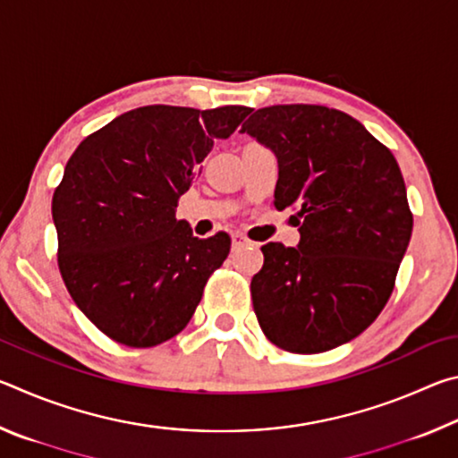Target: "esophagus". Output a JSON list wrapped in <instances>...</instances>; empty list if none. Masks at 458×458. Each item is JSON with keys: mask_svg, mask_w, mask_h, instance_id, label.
Instances as JSON below:
<instances>
[{"mask_svg": "<svg viewBox=\"0 0 458 458\" xmlns=\"http://www.w3.org/2000/svg\"><path fill=\"white\" fill-rule=\"evenodd\" d=\"M244 246H252L250 240H248L244 234H234L232 236V250H240Z\"/></svg>", "mask_w": 458, "mask_h": 458, "instance_id": "34e87169", "label": "esophagus"}]
</instances>
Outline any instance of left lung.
<instances>
[{
	"instance_id": "left-lung-1",
	"label": "left lung",
	"mask_w": 458,
	"mask_h": 458,
	"mask_svg": "<svg viewBox=\"0 0 458 458\" xmlns=\"http://www.w3.org/2000/svg\"><path fill=\"white\" fill-rule=\"evenodd\" d=\"M242 133L275 153V206L297 212L301 234L297 248H260V329L286 352H329L366 331L394 291L412 236L398 161L360 121L319 105L259 108Z\"/></svg>"
}]
</instances>
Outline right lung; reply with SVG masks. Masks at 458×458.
Instances as JSON below:
<instances>
[{
	"mask_svg": "<svg viewBox=\"0 0 458 458\" xmlns=\"http://www.w3.org/2000/svg\"><path fill=\"white\" fill-rule=\"evenodd\" d=\"M248 106L149 105L76 147L54 191L58 268L76 307L114 341L153 347L190 323L230 236L191 234L175 218L199 164Z\"/></svg>",
	"mask_w": 458,
	"mask_h": 458,
	"instance_id": "obj_1",
	"label": "right lung"
}]
</instances>
